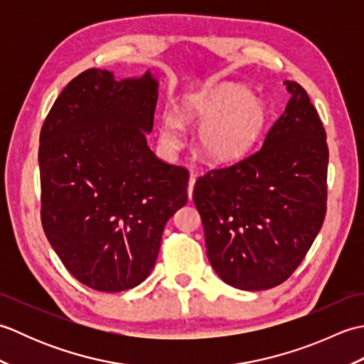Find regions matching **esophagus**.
<instances>
[{
    "label": "esophagus",
    "instance_id": "1",
    "mask_svg": "<svg viewBox=\"0 0 364 364\" xmlns=\"http://www.w3.org/2000/svg\"><path fill=\"white\" fill-rule=\"evenodd\" d=\"M194 184H196V175L194 172L191 173V178H189V184H188V196L189 198L192 197V191H194Z\"/></svg>",
    "mask_w": 364,
    "mask_h": 364
}]
</instances>
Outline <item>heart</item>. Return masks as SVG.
Wrapping results in <instances>:
<instances>
[{
    "label": "heart",
    "mask_w": 364,
    "mask_h": 364,
    "mask_svg": "<svg viewBox=\"0 0 364 364\" xmlns=\"http://www.w3.org/2000/svg\"><path fill=\"white\" fill-rule=\"evenodd\" d=\"M269 117L262 98L241 82L223 81L183 97L181 114L166 109L159 117L161 141L173 145L184 133V120L202 123L198 150L211 162H235L259 141Z\"/></svg>",
    "instance_id": "b5f03b06"
}]
</instances>
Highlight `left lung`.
<instances>
[{"label":"left lung","instance_id":"left-lung-1","mask_svg":"<svg viewBox=\"0 0 364 364\" xmlns=\"http://www.w3.org/2000/svg\"><path fill=\"white\" fill-rule=\"evenodd\" d=\"M284 84L291 98L261 149L200 176L192 196L213 269L244 291L288 280L326 219V129L306 90Z\"/></svg>","mask_w":364,"mask_h":364}]
</instances>
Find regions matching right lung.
I'll list each match as a JSON object with an SVG mask.
<instances>
[{"instance_id":"add662e5","label":"right lung","mask_w":364,"mask_h":364,"mask_svg":"<svg viewBox=\"0 0 364 364\" xmlns=\"http://www.w3.org/2000/svg\"><path fill=\"white\" fill-rule=\"evenodd\" d=\"M159 82L89 68L67 84L41 131L42 227L76 280L102 292L141 284L166 222L186 205L188 170L146 145Z\"/></svg>"}]
</instances>
